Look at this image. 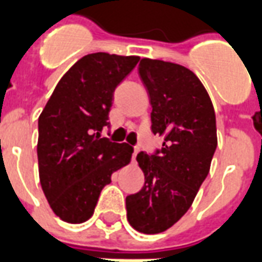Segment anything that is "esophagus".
Wrapping results in <instances>:
<instances>
[{
    "instance_id": "obj_1",
    "label": "esophagus",
    "mask_w": 262,
    "mask_h": 262,
    "mask_svg": "<svg viewBox=\"0 0 262 262\" xmlns=\"http://www.w3.org/2000/svg\"><path fill=\"white\" fill-rule=\"evenodd\" d=\"M137 152H139V147H135V148H133V154H132V160L133 161H135V158H136Z\"/></svg>"
}]
</instances>
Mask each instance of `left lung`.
Masks as SVG:
<instances>
[{"label": "left lung", "instance_id": "obj_1", "mask_svg": "<svg viewBox=\"0 0 262 262\" xmlns=\"http://www.w3.org/2000/svg\"><path fill=\"white\" fill-rule=\"evenodd\" d=\"M139 75L150 98L151 132L164 136L160 150L141 151L140 191L126 197L127 221L141 233L164 232L187 212L216 150L215 112L208 93L187 68L141 59Z\"/></svg>", "mask_w": 262, "mask_h": 262}]
</instances>
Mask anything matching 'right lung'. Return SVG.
Returning <instances> with one entry per match:
<instances>
[{
	"label": "right lung",
	"mask_w": 262,
	"mask_h": 262,
	"mask_svg": "<svg viewBox=\"0 0 262 262\" xmlns=\"http://www.w3.org/2000/svg\"><path fill=\"white\" fill-rule=\"evenodd\" d=\"M139 57L89 54L58 82L38 118V175L52 211L82 224L94 212L104 186L130 162L132 148L101 137L114 92Z\"/></svg>",
	"instance_id": "obj_1"
}]
</instances>
